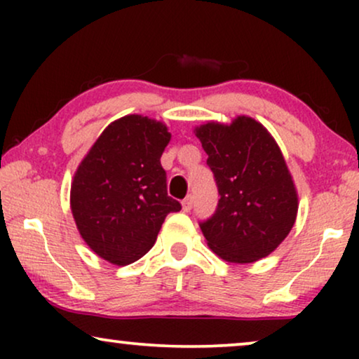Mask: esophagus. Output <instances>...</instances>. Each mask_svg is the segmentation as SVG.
<instances>
[{"label": "esophagus", "mask_w": 359, "mask_h": 359, "mask_svg": "<svg viewBox=\"0 0 359 359\" xmlns=\"http://www.w3.org/2000/svg\"><path fill=\"white\" fill-rule=\"evenodd\" d=\"M181 205H183V210L184 212H189L191 209H193V196H188L183 203H181Z\"/></svg>", "instance_id": "esophagus-1"}]
</instances>
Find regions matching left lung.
<instances>
[{
    "mask_svg": "<svg viewBox=\"0 0 359 359\" xmlns=\"http://www.w3.org/2000/svg\"><path fill=\"white\" fill-rule=\"evenodd\" d=\"M219 189L214 215L201 222L209 248L229 263H255L291 232L299 198L283 151L266 127L248 116L194 129Z\"/></svg>",
    "mask_w": 359,
    "mask_h": 359,
    "instance_id": "8db88e82",
    "label": "left lung"
}]
</instances>
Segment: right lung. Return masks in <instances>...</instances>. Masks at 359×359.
I'll return each mask as SVG.
<instances>
[{"label": "right lung", "instance_id": "obj_1", "mask_svg": "<svg viewBox=\"0 0 359 359\" xmlns=\"http://www.w3.org/2000/svg\"><path fill=\"white\" fill-rule=\"evenodd\" d=\"M171 134L147 116L121 117L102 130L78 165L70 208L88 247L124 266L154 247L170 212L181 204L166 193L160 158Z\"/></svg>", "mask_w": 359, "mask_h": 359}]
</instances>
